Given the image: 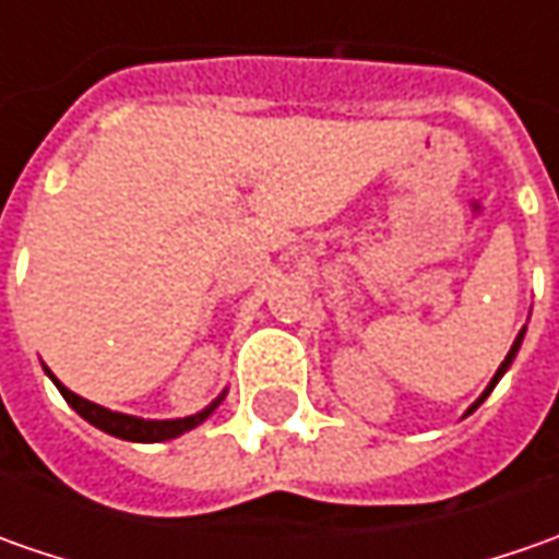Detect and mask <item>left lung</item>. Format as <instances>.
Instances as JSON below:
<instances>
[{"instance_id":"1","label":"left lung","mask_w":559,"mask_h":559,"mask_svg":"<svg viewBox=\"0 0 559 559\" xmlns=\"http://www.w3.org/2000/svg\"><path fill=\"white\" fill-rule=\"evenodd\" d=\"M523 335H526V326H523V330H520V335H516V338H513V345H510V352H507V357H504V364H501V367H498V373L491 376V382H488V385H485V392L479 397H476V401H473V404H469V411H466V414H473V411H476V407H479V404H483L485 397L491 395V389H495V385H498V379H501V376L507 373V370H510V364H513V357H516V352H520V345H523Z\"/></svg>"}]
</instances>
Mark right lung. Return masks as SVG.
<instances>
[{"label":"right lung","mask_w":559,"mask_h":559,"mask_svg":"<svg viewBox=\"0 0 559 559\" xmlns=\"http://www.w3.org/2000/svg\"><path fill=\"white\" fill-rule=\"evenodd\" d=\"M46 376L55 382V389L64 395V401L74 407L80 417L86 419V423H93L96 429L102 432H108V436H115V439L123 441H142V444H152V441H167V439H177V436H183L189 429H195V426H202L204 419L211 417L217 407H221V401L226 397V392L214 397L207 407H202L199 414H192V417H177V419H142V417H130V414H118V411H108V407H102L96 401H86V397L74 395L68 385H61L58 379L52 376L49 367H43Z\"/></svg>","instance_id":"obj_1"}]
</instances>
